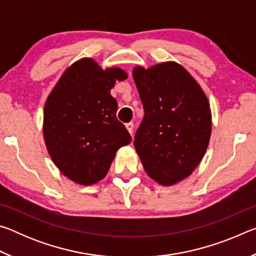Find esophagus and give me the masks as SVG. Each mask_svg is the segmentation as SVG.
Returning a JSON list of instances; mask_svg holds the SVG:
<instances>
[{
  "instance_id": "1",
  "label": "esophagus",
  "mask_w": 256,
  "mask_h": 256,
  "mask_svg": "<svg viewBox=\"0 0 256 256\" xmlns=\"http://www.w3.org/2000/svg\"><path fill=\"white\" fill-rule=\"evenodd\" d=\"M125 126H126V128H128V133L131 134H133V128H134V125H133V123L132 122H130V123H128L126 125H125Z\"/></svg>"
}]
</instances>
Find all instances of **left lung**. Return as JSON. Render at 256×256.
Segmentation results:
<instances>
[{"instance_id": "8db88e82", "label": "left lung", "mask_w": 256, "mask_h": 256, "mask_svg": "<svg viewBox=\"0 0 256 256\" xmlns=\"http://www.w3.org/2000/svg\"><path fill=\"white\" fill-rule=\"evenodd\" d=\"M144 120L134 136L144 170L164 186L185 180L204 156L211 136V110L194 78L176 62L133 68Z\"/></svg>"}]
</instances>
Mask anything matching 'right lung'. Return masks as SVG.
Instances as JSON below:
<instances>
[{"mask_svg":"<svg viewBox=\"0 0 256 256\" xmlns=\"http://www.w3.org/2000/svg\"><path fill=\"white\" fill-rule=\"evenodd\" d=\"M128 73L106 70L92 58L68 68L44 108V140L55 166L81 185L97 183L107 175L116 151L131 136L116 118L118 102L110 94L116 81Z\"/></svg>","mask_w":256,"mask_h":256,"instance_id":"add662e5","label":"right lung"}]
</instances>
